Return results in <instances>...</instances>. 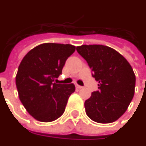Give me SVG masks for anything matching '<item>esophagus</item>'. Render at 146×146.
Here are the masks:
<instances>
[{
    "label": "esophagus",
    "instance_id": "1",
    "mask_svg": "<svg viewBox=\"0 0 146 146\" xmlns=\"http://www.w3.org/2000/svg\"><path fill=\"white\" fill-rule=\"evenodd\" d=\"M76 87L77 88V89H82V88H83V86H81L76 84Z\"/></svg>",
    "mask_w": 146,
    "mask_h": 146
}]
</instances>
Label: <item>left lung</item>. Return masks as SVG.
I'll list each match as a JSON object with an SVG mask.
<instances>
[{
    "label": "left lung",
    "instance_id": "obj_1",
    "mask_svg": "<svg viewBox=\"0 0 146 146\" xmlns=\"http://www.w3.org/2000/svg\"><path fill=\"white\" fill-rule=\"evenodd\" d=\"M76 50L85 59L99 82V90L86 100V113L98 123L116 121L134 96L135 75L127 60L104 45H82Z\"/></svg>",
    "mask_w": 146,
    "mask_h": 146
}]
</instances>
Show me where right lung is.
I'll return each mask as SVG.
<instances>
[{"label":"right lung","mask_w":146,"mask_h":146,"mask_svg":"<svg viewBox=\"0 0 146 146\" xmlns=\"http://www.w3.org/2000/svg\"><path fill=\"white\" fill-rule=\"evenodd\" d=\"M71 44H40L24 56L16 75L19 99L35 119L50 122L65 111L75 86L54 83L62 73L66 59L74 53Z\"/></svg>","instance_id":"add662e5"}]
</instances>
